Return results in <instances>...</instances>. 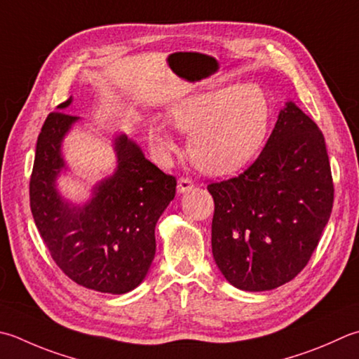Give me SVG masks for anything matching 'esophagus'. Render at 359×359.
Here are the masks:
<instances>
[{
	"label": "esophagus",
	"instance_id": "1",
	"mask_svg": "<svg viewBox=\"0 0 359 359\" xmlns=\"http://www.w3.org/2000/svg\"><path fill=\"white\" fill-rule=\"evenodd\" d=\"M194 188V182L188 177H180L177 182V191L179 193H187V191H191Z\"/></svg>",
	"mask_w": 359,
	"mask_h": 359
}]
</instances>
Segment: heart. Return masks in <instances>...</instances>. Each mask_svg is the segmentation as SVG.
<instances>
[{
    "label": "heart",
    "instance_id": "1",
    "mask_svg": "<svg viewBox=\"0 0 359 359\" xmlns=\"http://www.w3.org/2000/svg\"><path fill=\"white\" fill-rule=\"evenodd\" d=\"M170 116L189 133L188 154L201 171L226 175L255 158L268 135L269 102L255 83L230 86L191 95L171 105ZM149 143L160 160L177 149L166 124L154 121Z\"/></svg>",
    "mask_w": 359,
    "mask_h": 359
}]
</instances>
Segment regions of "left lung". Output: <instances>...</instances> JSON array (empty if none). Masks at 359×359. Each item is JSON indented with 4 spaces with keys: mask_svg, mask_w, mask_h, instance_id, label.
Returning a JSON list of instances; mask_svg holds the SVG:
<instances>
[{
    "mask_svg": "<svg viewBox=\"0 0 359 359\" xmlns=\"http://www.w3.org/2000/svg\"><path fill=\"white\" fill-rule=\"evenodd\" d=\"M207 189L215 201L212 250L222 276L244 291L282 286L310 262L332 215L324 135L287 102L254 163Z\"/></svg>",
    "mask_w": 359,
    "mask_h": 359,
    "instance_id": "8db88e82",
    "label": "left lung"
}]
</instances>
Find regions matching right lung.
<instances>
[{
	"instance_id": "1",
	"label": "right lung",
	"mask_w": 359,
	"mask_h": 359,
	"mask_svg": "<svg viewBox=\"0 0 359 359\" xmlns=\"http://www.w3.org/2000/svg\"><path fill=\"white\" fill-rule=\"evenodd\" d=\"M68 101L45 119L29 180L31 212L41 240L62 272L88 290L124 294L143 282L156 255V224L177 180L144 158L126 135L116 138L118 170L101 182L83 208L69 207L55 191L63 165L60 142L77 116Z\"/></svg>"
}]
</instances>
